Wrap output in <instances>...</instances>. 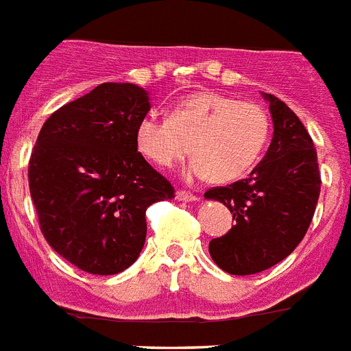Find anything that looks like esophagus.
<instances>
[{"mask_svg":"<svg viewBox=\"0 0 351 351\" xmlns=\"http://www.w3.org/2000/svg\"><path fill=\"white\" fill-rule=\"evenodd\" d=\"M176 199H178V201H182V202H190V201H197V195L186 192V190H178V193H176Z\"/></svg>","mask_w":351,"mask_h":351,"instance_id":"esophagus-1","label":"esophagus"}]
</instances>
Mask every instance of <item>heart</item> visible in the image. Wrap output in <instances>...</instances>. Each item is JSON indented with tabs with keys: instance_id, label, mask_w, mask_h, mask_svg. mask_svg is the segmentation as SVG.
<instances>
[{
	"instance_id": "1",
	"label": "heart",
	"mask_w": 351,
	"mask_h": 351,
	"mask_svg": "<svg viewBox=\"0 0 351 351\" xmlns=\"http://www.w3.org/2000/svg\"><path fill=\"white\" fill-rule=\"evenodd\" d=\"M269 134L271 120L260 104L204 91L173 107L169 118L154 112L141 118L136 143L161 169H172L193 152L188 179L211 176L215 182H231L256 165Z\"/></svg>"
}]
</instances>
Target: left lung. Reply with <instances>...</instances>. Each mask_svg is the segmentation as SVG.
<instances>
[{
  "instance_id": "obj_1",
  "label": "left lung",
  "mask_w": 351,
  "mask_h": 351,
  "mask_svg": "<svg viewBox=\"0 0 351 351\" xmlns=\"http://www.w3.org/2000/svg\"><path fill=\"white\" fill-rule=\"evenodd\" d=\"M262 95L274 125L269 150L247 179L204 193L233 213V228L208 249L222 271L237 276L262 273L287 258L305 237L321 192L311 134L285 102Z\"/></svg>"
}]
</instances>
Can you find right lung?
<instances>
[{"label":"right lung","instance_id":"1","mask_svg":"<svg viewBox=\"0 0 351 351\" xmlns=\"http://www.w3.org/2000/svg\"><path fill=\"white\" fill-rule=\"evenodd\" d=\"M150 111L134 84L104 82L45 121L28 163L30 195L46 242L89 274H118L140 256L145 211L173 186L138 152Z\"/></svg>","mask_w":351,"mask_h":351}]
</instances>
